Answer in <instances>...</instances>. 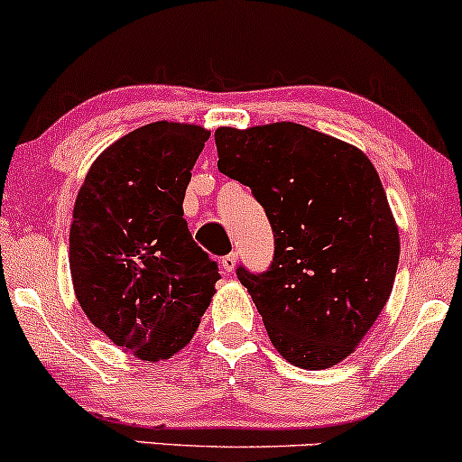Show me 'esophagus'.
Here are the masks:
<instances>
[{
  "label": "esophagus",
  "mask_w": 462,
  "mask_h": 462,
  "mask_svg": "<svg viewBox=\"0 0 462 462\" xmlns=\"http://www.w3.org/2000/svg\"><path fill=\"white\" fill-rule=\"evenodd\" d=\"M220 263H222V268H225V273L231 274L237 266V253H229V255H225V257H222Z\"/></svg>",
  "instance_id": "34e87169"
}]
</instances>
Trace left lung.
<instances>
[{"label": "left lung", "mask_w": 462, "mask_h": 462, "mask_svg": "<svg viewBox=\"0 0 462 462\" xmlns=\"http://www.w3.org/2000/svg\"><path fill=\"white\" fill-rule=\"evenodd\" d=\"M217 170L266 209L274 257L237 268L274 349L300 369L354 354L395 282L399 231L362 150L294 122L216 131Z\"/></svg>", "instance_id": "8db88e82"}]
</instances>
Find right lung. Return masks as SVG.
<instances>
[{
	"label": "right lung",
	"mask_w": 462,
	"mask_h": 462,
	"mask_svg": "<svg viewBox=\"0 0 462 462\" xmlns=\"http://www.w3.org/2000/svg\"><path fill=\"white\" fill-rule=\"evenodd\" d=\"M209 131L152 122L93 162L74 205L69 271L87 319L139 360H168L194 338L217 263L183 217Z\"/></svg>",
	"instance_id": "right-lung-1"
}]
</instances>
